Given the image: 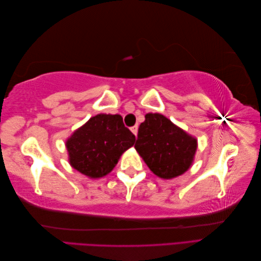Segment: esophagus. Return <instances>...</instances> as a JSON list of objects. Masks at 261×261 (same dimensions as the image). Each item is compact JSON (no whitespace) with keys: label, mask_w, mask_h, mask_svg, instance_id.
Here are the masks:
<instances>
[{"label":"esophagus","mask_w":261,"mask_h":261,"mask_svg":"<svg viewBox=\"0 0 261 261\" xmlns=\"http://www.w3.org/2000/svg\"><path fill=\"white\" fill-rule=\"evenodd\" d=\"M130 130H132V133L134 134V135L137 136V133H138V126H137V125L133 126V127H130Z\"/></svg>","instance_id":"obj_1"}]
</instances>
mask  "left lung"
Segmentation results:
<instances>
[{
	"instance_id": "1",
	"label": "left lung",
	"mask_w": 261,
	"mask_h": 261,
	"mask_svg": "<svg viewBox=\"0 0 261 261\" xmlns=\"http://www.w3.org/2000/svg\"><path fill=\"white\" fill-rule=\"evenodd\" d=\"M138 128L135 149L156 176L170 179L191 167L197 139L159 113H148Z\"/></svg>"
}]
</instances>
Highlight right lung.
<instances>
[{
    "label": "right lung",
    "mask_w": 261,
    "mask_h": 261,
    "mask_svg": "<svg viewBox=\"0 0 261 261\" xmlns=\"http://www.w3.org/2000/svg\"><path fill=\"white\" fill-rule=\"evenodd\" d=\"M135 143L121 115L98 114L73 133L66 141L72 167L90 178L111 172L124 151Z\"/></svg>",
    "instance_id": "add662e5"
}]
</instances>
